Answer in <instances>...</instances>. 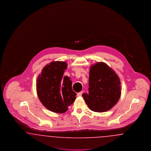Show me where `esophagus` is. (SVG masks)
<instances>
[{
	"mask_svg": "<svg viewBox=\"0 0 151 151\" xmlns=\"http://www.w3.org/2000/svg\"><path fill=\"white\" fill-rule=\"evenodd\" d=\"M82 94H83V91H81L80 92H79V93L77 94V96H78V97H80V96H81Z\"/></svg>",
	"mask_w": 151,
	"mask_h": 151,
	"instance_id": "esophagus-1",
	"label": "esophagus"
}]
</instances>
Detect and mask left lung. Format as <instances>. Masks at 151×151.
Segmentation results:
<instances>
[{"label": "left lung", "instance_id": "8db88e82", "mask_svg": "<svg viewBox=\"0 0 151 151\" xmlns=\"http://www.w3.org/2000/svg\"><path fill=\"white\" fill-rule=\"evenodd\" d=\"M89 93L82 94L89 108L102 113L115 106L121 95V81L107 64L97 62L92 65L89 76Z\"/></svg>", "mask_w": 151, "mask_h": 151}]
</instances>
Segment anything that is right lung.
<instances>
[{
  "mask_svg": "<svg viewBox=\"0 0 151 151\" xmlns=\"http://www.w3.org/2000/svg\"><path fill=\"white\" fill-rule=\"evenodd\" d=\"M67 67L65 62L53 61L43 67L37 79L40 100L45 108L56 113L66 112L76 99L70 78L63 76Z\"/></svg>",
  "mask_w": 151,
  "mask_h": 151,
  "instance_id": "1",
  "label": "right lung"
}]
</instances>
